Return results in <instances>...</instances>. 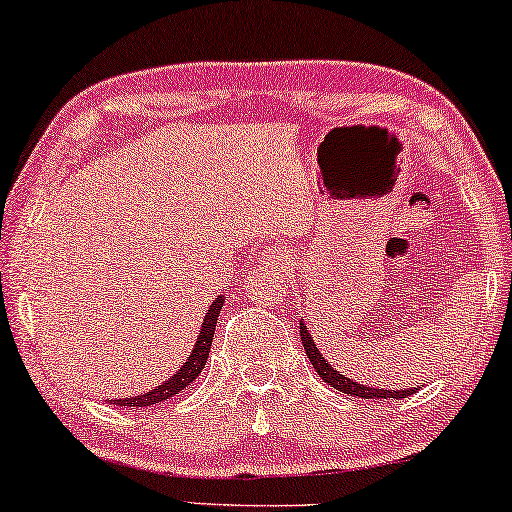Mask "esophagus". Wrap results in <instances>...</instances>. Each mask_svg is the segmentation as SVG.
I'll return each instance as SVG.
<instances>
[{"label": "esophagus", "mask_w": 512, "mask_h": 512, "mask_svg": "<svg viewBox=\"0 0 512 512\" xmlns=\"http://www.w3.org/2000/svg\"><path fill=\"white\" fill-rule=\"evenodd\" d=\"M293 261H296V258H293V251L286 247V244H275V247L263 249L261 254H258V263L268 270L289 272L293 270Z\"/></svg>", "instance_id": "obj_1"}]
</instances>
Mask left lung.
<instances>
[{"mask_svg":"<svg viewBox=\"0 0 512 512\" xmlns=\"http://www.w3.org/2000/svg\"><path fill=\"white\" fill-rule=\"evenodd\" d=\"M300 340H303L307 359H310L314 370H317V375L324 382L331 384L333 389L342 391V394L359 396V398H396V401H401V398L415 394L417 389H422V387H419V384H417V387H410V389H382V387H373V384H370V387H368V384L349 380L347 375H342L340 370H335L331 363L326 361V356L321 354V349L314 345L312 333L307 331V326H305L303 319H300Z\"/></svg>","mask_w":512,"mask_h":512,"instance_id":"obj_1","label":"left lung"}]
</instances>
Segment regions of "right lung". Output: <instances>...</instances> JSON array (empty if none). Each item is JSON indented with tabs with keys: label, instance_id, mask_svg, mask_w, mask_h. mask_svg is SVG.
I'll list each match as a JSON object with an SVG mask.
<instances>
[{
	"label": "right lung",
	"instance_id": "right-lung-1",
	"mask_svg": "<svg viewBox=\"0 0 512 512\" xmlns=\"http://www.w3.org/2000/svg\"><path fill=\"white\" fill-rule=\"evenodd\" d=\"M223 300H226V293L216 296L212 300V305L207 307L205 319H202L200 333H198V338H195V345L191 349V354L186 356V363L177 370V373H174L172 377H167V380L163 384H158V387L146 391V394L130 396V398H114L111 403H114V405H128V408H153V405L163 403V401H167V398L177 396L179 391H184L188 384H191L195 377L202 373V368H205L209 349H212V340H214L216 317L221 314Z\"/></svg>",
	"mask_w": 512,
	"mask_h": 512
}]
</instances>
